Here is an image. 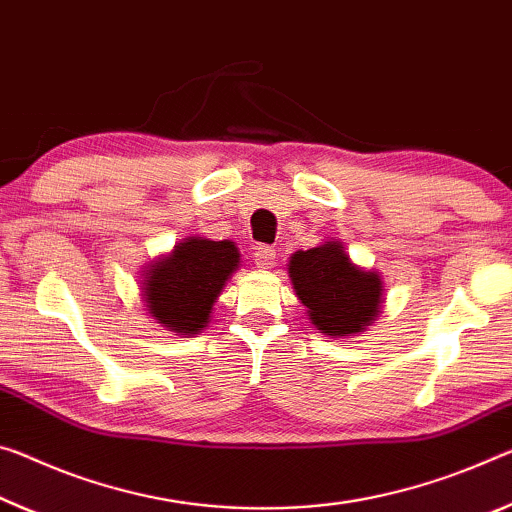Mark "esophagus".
Returning <instances> with one entry per match:
<instances>
[{
    "label": "esophagus",
    "instance_id": "1",
    "mask_svg": "<svg viewBox=\"0 0 512 512\" xmlns=\"http://www.w3.org/2000/svg\"><path fill=\"white\" fill-rule=\"evenodd\" d=\"M253 257L259 269H269V266L275 264V250L271 246H255Z\"/></svg>",
    "mask_w": 512,
    "mask_h": 512
}]
</instances>
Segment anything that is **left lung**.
<instances>
[{"mask_svg": "<svg viewBox=\"0 0 512 512\" xmlns=\"http://www.w3.org/2000/svg\"><path fill=\"white\" fill-rule=\"evenodd\" d=\"M289 278L310 321L326 335L360 332L380 312L383 282L376 273L358 269L335 241L298 250L289 259Z\"/></svg>", "mask_w": 512, "mask_h": 512, "instance_id": "left-lung-1", "label": "left lung"}]
</instances>
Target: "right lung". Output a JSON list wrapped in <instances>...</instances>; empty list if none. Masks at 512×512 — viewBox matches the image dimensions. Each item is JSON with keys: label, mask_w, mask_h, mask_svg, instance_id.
<instances>
[{"label": "right lung", "mask_w": 512, "mask_h": 512, "mask_svg": "<svg viewBox=\"0 0 512 512\" xmlns=\"http://www.w3.org/2000/svg\"><path fill=\"white\" fill-rule=\"evenodd\" d=\"M237 266L239 250L232 241L186 239L148 273L143 296L150 314L168 330L196 335Z\"/></svg>", "instance_id": "obj_1"}]
</instances>
